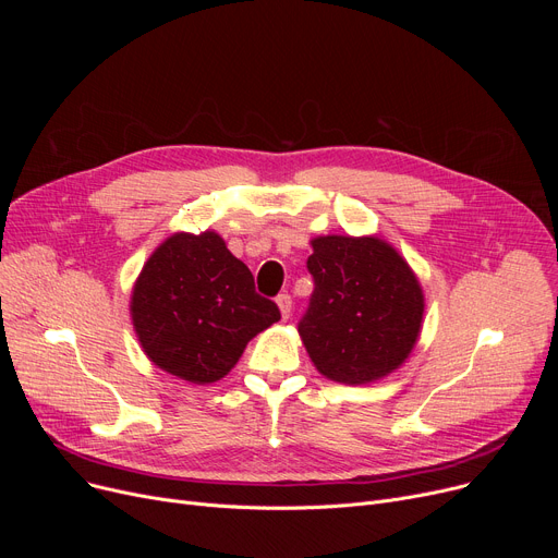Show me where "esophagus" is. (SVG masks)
Masks as SVG:
<instances>
[{
    "instance_id": "obj_1",
    "label": "esophagus",
    "mask_w": 558,
    "mask_h": 558,
    "mask_svg": "<svg viewBox=\"0 0 558 558\" xmlns=\"http://www.w3.org/2000/svg\"><path fill=\"white\" fill-rule=\"evenodd\" d=\"M276 303H278V307H280L282 318L287 320V318H289V314H291V296H289V294H280V296L276 299Z\"/></svg>"
}]
</instances>
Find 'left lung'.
Segmentation results:
<instances>
[{
    "label": "left lung",
    "mask_w": 558,
    "mask_h": 558,
    "mask_svg": "<svg viewBox=\"0 0 558 558\" xmlns=\"http://www.w3.org/2000/svg\"><path fill=\"white\" fill-rule=\"evenodd\" d=\"M310 307L299 324L316 371L368 385L412 353L425 312L423 287L404 257L379 238H314Z\"/></svg>",
    "instance_id": "1"
}]
</instances>
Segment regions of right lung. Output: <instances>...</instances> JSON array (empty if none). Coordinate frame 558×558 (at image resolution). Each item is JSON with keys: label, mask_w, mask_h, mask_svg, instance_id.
Instances as JSON below:
<instances>
[{"label": "right lung", "mask_w": 558, "mask_h": 558, "mask_svg": "<svg viewBox=\"0 0 558 558\" xmlns=\"http://www.w3.org/2000/svg\"><path fill=\"white\" fill-rule=\"evenodd\" d=\"M131 318L144 355L194 385L238 364L246 343L280 320L253 274L215 230L175 232L146 259L133 284Z\"/></svg>", "instance_id": "right-lung-1"}]
</instances>
